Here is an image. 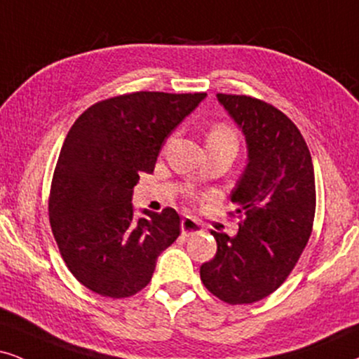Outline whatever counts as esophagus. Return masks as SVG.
<instances>
[{"instance_id": "obj_1", "label": "esophagus", "mask_w": 359, "mask_h": 359, "mask_svg": "<svg viewBox=\"0 0 359 359\" xmlns=\"http://www.w3.org/2000/svg\"><path fill=\"white\" fill-rule=\"evenodd\" d=\"M180 230H182V235L189 237V235H194V233H202L203 226L201 222L192 219V217H184L182 222H180Z\"/></svg>"}]
</instances>
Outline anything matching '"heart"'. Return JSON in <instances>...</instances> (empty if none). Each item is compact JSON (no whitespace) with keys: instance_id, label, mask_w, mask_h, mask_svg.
<instances>
[{"instance_id":"heart-1","label":"heart","mask_w":359,"mask_h":359,"mask_svg":"<svg viewBox=\"0 0 359 359\" xmlns=\"http://www.w3.org/2000/svg\"><path fill=\"white\" fill-rule=\"evenodd\" d=\"M207 144H226V146H233L237 149L238 137L237 133L233 130V127L220 122V124H215L210 130H208Z\"/></svg>"}]
</instances>
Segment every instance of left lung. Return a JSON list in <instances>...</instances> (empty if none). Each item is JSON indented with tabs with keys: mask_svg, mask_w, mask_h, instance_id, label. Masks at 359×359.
<instances>
[{
	"mask_svg": "<svg viewBox=\"0 0 359 359\" xmlns=\"http://www.w3.org/2000/svg\"><path fill=\"white\" fill-rule=\"evenodd\" d=\"M247 140L248 164L230 194L240 215L235 237L212 232L217 253L201 280L229 305L263 300L287 280L305 250L316 208L315 170L298 127L250 96L217 94Z\"/></svg>",
	"mask_w": 359,
	"mask_h": 359,
	"instance_id": "1",
	"label": "left lung"
}]
</instances>
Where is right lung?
<instances>
[{
  "mask_svg": "<svg viewBox=\"0 0 359 359\" xmlns=\"http://www.w3.org/2000/svg\"><path fill=\"white\" fill-rule=\"evenodd\" d=\"M205 96L122 94L93 104L72 124L54 169L49 222L66 266L90 292L133 297L179 237L174 208L135 219L130 202L140 172H154L164 140Z\"/></svg>",
  "mask_w": 359,
  "mask_h": 359,
  "instance_id": "1",
  "label": "right lung"
}]
</instances>
